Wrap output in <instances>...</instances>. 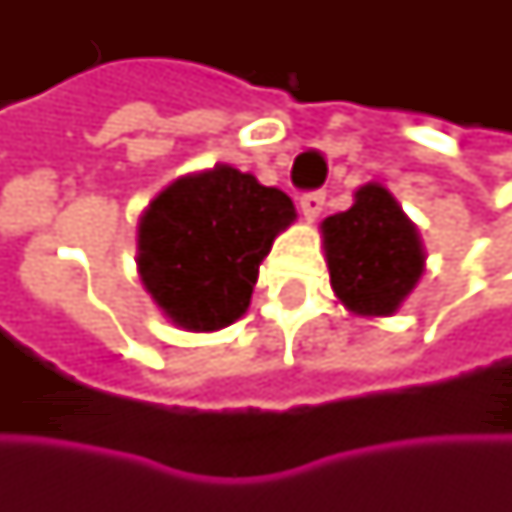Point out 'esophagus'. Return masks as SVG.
Masks as SVG:
<instances>
[{
    "label": "esophagus",
    "instance_id": "1",
    "mask_svg": "<svg viewBox=\"0 0 512 512\" xmlns=\"http://www.w3.org/2000/svg\"><path fill=\"white\" fill-rule=\"evenodd\" d=\"M325 199V190H307V193H302V196H299V207H302L305 219H316V216L322 213V207H325Z\"/></svg>",
    "mask_w": 512,
    "mask_h": 512
}]
</instances>
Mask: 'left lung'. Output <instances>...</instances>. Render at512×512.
Segmentation results:
<instances>
[{
  "instance_id": "obj_1",
  "label": "left lung",
  "mask_w": 512,
  "mask_h": 512,
  "mask_svg": "<svg viewBox=\"0 0 512 512\" xmlns=\"http://www.w3.org/2000/svg\"><path fill=\"white\" fill-rule=\"evenodd\" d=\"M322 233L330 285L353 313H393L422 276L419 230L382 185H364L356 205L327 216Z\"/></svg>"
}]
</instances>
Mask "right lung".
I'll return each mask as SVG.
<instances>
[{
	"mask_svg": "<svg viewBox=\"0 0 512 512\" xmlns=\"http://www.w3.org/2000/svg\"><path fill=\"white\" fill-rule=\"evenodd\" d=\"M296 219L290 196L227 165L179 179L139 225V273L185 330H219L245 313L276 233Z\"/></svg>",
	"mask_w": 512,
	"mask_h": 512,
	"instance_id": "add662e5",
	"label": "right lung"
}]
</instances>
